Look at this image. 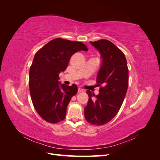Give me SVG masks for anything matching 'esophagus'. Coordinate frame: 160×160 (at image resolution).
<instances>
[{
  "label": "esophagus",
  "instance_id": "1",
  "mask_svg": "<svg viewBox=\"0 0 160 160\" xmlns=\"http://www.w3.org/2000/svg\"><path fill=\"white\" fill-rule=\"evenodd\" d=\"M81 92H83V89L81 88H79L78 89V93H81Z\"/></svg>",
  "mask_w": 160,
  "mask_h": 160
}]
</instances>
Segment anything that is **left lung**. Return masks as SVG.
<instances>
[{"mask_svg": "<svg viewBox=\"0 0 160 160\" xmlns=\"http://www.w3.org/2000/svg\"><path fill=\"white\" fill-rule=\"evenodd\" d=\"M90 42L100 52L103 61L96 79L99 94L86 91L89 101L84 108L85 118L89 123L99 126L110 122L122 107L128 91L129 72L124 53L113 42L105 39Z\"/></svg>", "mask_w": 160, "mask_h": 160, "instance_id": "obj_1", "label": "left lung"}]
</instances>
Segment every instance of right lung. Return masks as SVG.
<instances>
[{
  "label": "right lung",
  "mask_w": 160,
  "mask_h": 160,
  "mask_svg": "<svg viewBox=\"0 0 160 160\" xmlns=\"http://www.w3.org/2000/svg\"><path fill=\"white\" fill-rule=\"evenodd\" d=\"M79 51H88L84 43L57 38L38 50L29 71V90L35 110L46 122L59 123L65 118L67 108L78 88L60 84L59 73L64 71L71 56Z\"/></svg>",
  "instance_id": "right-lung-1"
}]
</instances>
